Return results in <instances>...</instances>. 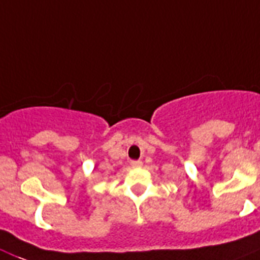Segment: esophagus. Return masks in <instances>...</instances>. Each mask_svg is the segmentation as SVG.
Listing matches in <instances>:
<instances>
[{
  "instance_id": "1",
  "label": "esophagus",
  "mask_w": 260,
  "mask_h": 260,
  "mask_svg": "<svg viewBox=\"0 0 260 260\" xmlns=\"http://www.w3.org/2000/svg\"><path fill=\"white\" fill-rule=\"evenodd\" d=\"M131 166H132V168H140V167H143V161L135 160V161H131Z\"/></svg>"
}]
</instances>
